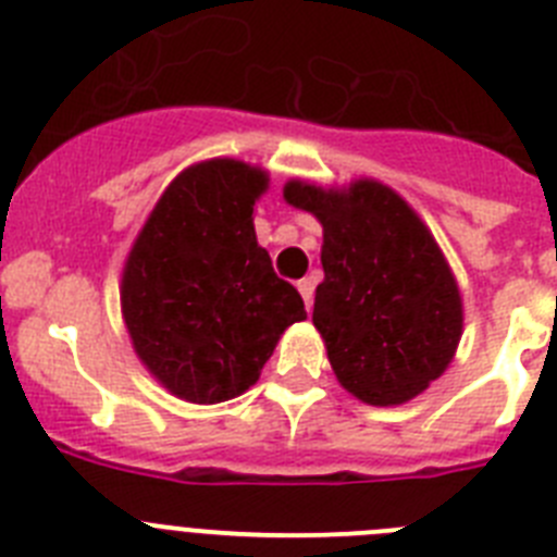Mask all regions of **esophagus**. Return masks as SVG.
<instances>
[{"label": "esophagus", "instance_id": "34e87169", "mask_svg": "<svg viewBox=\"0 0 557 557\" xmlns=\"http://www.w3.org/2000/svg\"><path fill=\"white\" fill-rule=\"evenodd\" d=\"M298 293H301V298H304V307L312 309V298H314V282H312V278H301V282H298Z\"/></svg>", "mask_w": 557, "mask_h": 557}]
</instances>
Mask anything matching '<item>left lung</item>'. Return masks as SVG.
<instances>
[{
    "label": "left lung",
    "instance_id": "1",
    "mask_svg": "<svg viewBox=\"0 0 557 557\" xmlns=\"http://www.w3.org/2000/svg\"><path fill=\"white\" fill-rule=\"evenodd\" d=\"M284 200L323 225L312 323L337 382L373 407L405 405L449 368L462 334L455 275L421 218L379 181H289Z\"/></svg>",
    "mask_w": 557,
    "mask_h": 557
}]
</instances>
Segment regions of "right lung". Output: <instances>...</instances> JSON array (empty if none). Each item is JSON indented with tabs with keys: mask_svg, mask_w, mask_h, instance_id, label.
Wrapping results in <instances>:
<instances>
[{
	"mask_svg": "<svg viewBox=\"0 0 557 557\" xmlns=\"http://www.w3.org/2000/svg\"><path fill=\"white\" fill-rule=\"evenodd\" d=\"M268 172L234 159L189 166L164 189L122 270L133 348L172 396L218 405L256 385L284 329L307 318L253 231Z\"/></svg>",
	"mask_w": 557,
	"mask_h": 557,
	"instance_id": "right-lung-1",
	"label": "right lung"
}]
</instances>
